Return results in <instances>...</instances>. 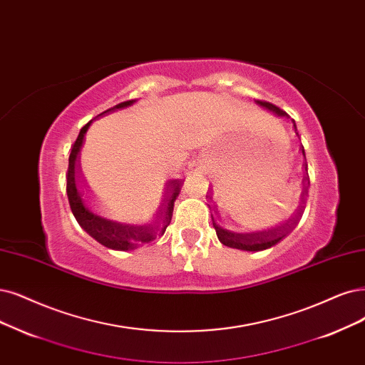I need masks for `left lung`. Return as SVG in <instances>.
<instances>
[{"label": "left lung", "instance_id": "obj_1", "mask_svg": "<svg viewBox=\"0 0 365 365\" xmlns=\"http://www.w3.org/2000/svg\"><path fill=\"white\" fill-rule=\"evenodd\" d=\"M259 105H262L266 110L272 111L274 114L279 115V117H289V114L281 110L279 106L271 103V102H266V101H257ZM293 121V128L296 132V125H294V120ZM298 133V132H296ZM302 153H304V145H302ZM305 155V153H304ZM305 182L309 183L308 179V174L305 175ZM212 192V191H210ZM206 198H209V207L212 210H215L213 206V200L212 195L207 191ZM302 213H304V206H299L298 212H296L294 217L289 218L287 221H282L279 224H275L272 227H267V228H240V227H235L230 224H225L224 221H221L218 212L215 210V215H212V224L215 232H217V236L220 239L221 244H224L225 247H230V248H237V250H244V251H262L266 248H271L275 244L284 237L292 228L298 224V221L302 218Z\"/></svg>", "mask_w": 365, "mask_h": 365}]
</instances>
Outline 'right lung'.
Listing matches in <instances>:
<instances>
[{"instance_id": "1", "label": "right lung", "mask_w": 365, "mask_h": 365, "mask_svg": "<svg viewBox=\"0 0 365 365\" xmlns=\"http://www.w3.org/2000/svg\"><path fill=\"white\" fill-rule=\"evenodd\" d=\"M135 101H126L121 102L110 110L103 111L102 114L118 110V108H125L132 105ZM90 120L88 123L79 130V135L76 141L72 145V152L69 156V168H67V198H69V205L72 209L73 217L76 218L78 224L84 228V230L96 239L99 244L105 245L106 248L120 250V251H128L135 250L140 245L147 244V242L153 240L156 236H162L165 233L167 227L171 222L173 218V209H174V201L178 198L183 180L175 179L171 180L167 185V197L165 201L162 203V207L158 213V217L152 222H132L126 221L115 215L108 212L105 207H102L94 197L87 191V187L79 182L76 175V159L78 153L81 150V145L84 141V135L91 125Z\"/></svg>"}]
</instances>
